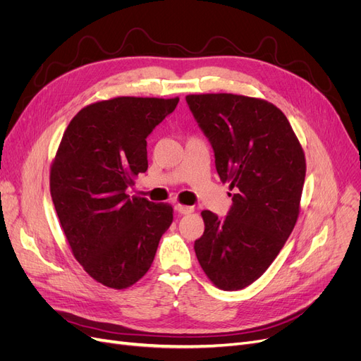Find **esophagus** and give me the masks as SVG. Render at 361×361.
<instances>
[{
	"label": "esophagus",
	"instance_id": "esophagus-1",
	"mask_svg": "<svg viewBox=\"0 0 361 361\" xmlns=\"http://www.w3.org/2000/svg\"><path fill=\"white\" fill-rule=\"evenodd\" d=\"M173 209H176L178 214H183V216L190 214V212H193V207H185V205H180V204H177L176 207H173Z\"/></svg>",
	"mask_w": 361,
	"mask_h": 361
}]
</instances>
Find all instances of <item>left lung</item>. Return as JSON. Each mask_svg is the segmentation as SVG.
I'll use <instances>...</instances> for the list:
<instances>
[{
	"instance_id": "8db88e82",
	"label": "left lung",
	"mask_w": 361,
	"mask_h": 361,
	"mask_svg": "<svg viewBox=\"0 0 361 361\" xmlns=\"http://www.w3.org/2000/svg\"><path fill=\"white\" fill-rule=\"evenodd\" d=\"M208 138L223 183L235 189L228 216L202 211L196 257L221 290H241L269 268L298 221L305 154L284 113L232 93L185 97Z\"/></svg>"
}]
</instances>
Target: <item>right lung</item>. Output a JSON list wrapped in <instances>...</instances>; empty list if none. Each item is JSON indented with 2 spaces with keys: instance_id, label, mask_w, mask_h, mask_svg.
Returning <instances> with one entry per match:
<instances>
[{
  "instance_id": "right-lung-1",
  "label": "right lung",
  "mask_w": 361,
  "mask_h": 361,
  "mask_svg": "<svg viewBox=\"0 0 361 361\" xmlns=\"http://www.w3.org/2000/svg\"><path fill=\"white\" fill-rule=\"evenodd\" d=\"M178 98L118 97L80 110L51 164L50 195L73 255L98 283L122 290L153 263L172 207L126 190L149 168L147 137Z\"/></svg>"
}]
</instances>
